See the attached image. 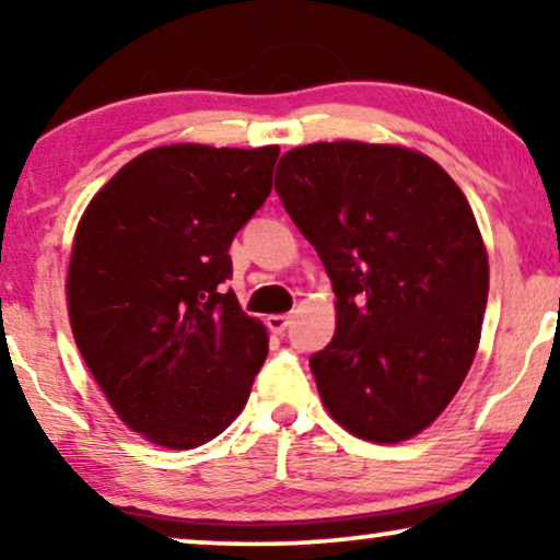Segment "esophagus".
Here are the masks:
<instances>
[{
    "mask_svg": "<svg viewBox=\"0 0 560 560\" xmlns=\"http://www.w3.org/2000/svg\"><path fill=\"white\" fill-rule=\"evenodd\" d=\"M288 326L290 316H285V313H272V316H267V328H270L272 334H282Z\"/></svg>",
    "mask_w": 560,
    "mask_h": 560,
    "instance_id": "esophagus-1",
    "label": "esophagus"
}]
</instances>
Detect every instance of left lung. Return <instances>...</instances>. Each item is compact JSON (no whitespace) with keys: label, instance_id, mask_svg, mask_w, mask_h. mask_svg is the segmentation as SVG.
Here are the masks:
<instances>
[{"label":"left lung","instance_id":"obj_1","mask_svg":"<svg viewBox=\"0 0 560 560\" xmlns=\"http://www.w3.org/2000/svg\"><path fill=\"white\" fill-rule=\"evenodd\" d=\"M275 173L282 206L336 293V331L311 357L341 428L400 443L446 410L481 339L489 259L462 188L402 144L313 142Z\"/></svg>","mask_w":560,"mask_h":560}]
</instances>
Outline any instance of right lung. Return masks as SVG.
<instances>
[{
    "label": "right lung",
    "mask_w": 560,
    "mask_h": 560,
    "mask_svg": "<svg viewBox=\"0 0 560 560\" xmlns=\"http://www.w3.org/2000/svg\"><path fill=\"white\" fill-rule=\"evenodd\" d=\"M278 155V144L152 148L112 175L75 226L66 278L75 347L121 423L150 443L196 448L247 405L267 328L221 282Z\"/></svg>",
    "instance_id": "1"
}]
</instances>
